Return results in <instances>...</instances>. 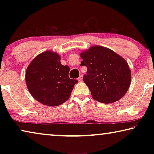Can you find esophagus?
<instances>
[{"label": "esophagus", "instance_id": "1", "mask_svg": "<svg viewBox=\"0 0 154 154\" xmlns=\"http://www.w3.org/2000/svg\"><path fill=\"white\" fill-rule=\"evenodd\" d=\"M82 79H83V76L82 75H80L79 78H78V80H79V82H81V81H82Z\"/></svg>", "mask_w": 154, "mask_h": 154}]
</instances>
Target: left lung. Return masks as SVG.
<instances>
[{
    "instance_id": "left-lung-1",
    "label": "left lung",
    "mask_w": 154,
    "mask_h": 154,
    "mask_svg": "<svg viewBox=\"0 0 154 154\" xmlns=\"http://www.w3.org/2000/svg\"><path fill=\"white\" fill-rule=\"evenodd\" d=\"M81 57V66L87 67L83 82L94 100L107 104L123 97L131 81L130 70L123 58L101 46L92 47Z\"/></svg>"
}]
</instances>
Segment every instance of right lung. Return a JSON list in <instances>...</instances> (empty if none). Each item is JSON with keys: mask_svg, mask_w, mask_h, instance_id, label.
I'll return each instance as SVG.
<instances>
[{"mask_svg": "<svg viewBox=\"0 0 154 154\" xmlns=\"http://www.w3.org/2000/svg\"><path fill=\"white\" fill-rule=\"evenodd\" d=\"M69 66L61 64L60 57L45 51L30 62L26 72L27 88L34 98L45 105L56 106L68 100L77 79H70Z\"/></svg>", "mask_w": 154, "mask_h": 154, "instance_id": "obj_1", "label": "right lung"}]
</instances>
